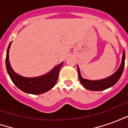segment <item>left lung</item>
Masks as SVG:
<instances>
[{"label": "left lung", "mask_w": 128, "mask_h": 128, "mask_svg": "<svg viewBox=\"0 0 128 128\" xmlns=\"http://www.w3.org/2000/svg\"><path fill=\"white\" fill-rule=\"evenodd\" d=\"M125 58H126V56H125V50H124L123 56H122V61H121V66L118 68V70L110 77L103 79V80H86V79L82 78V77L81 76L80 68L78 66L79 80L80 81L82 84L86 89L90 90H92V91L104 90H106V89L110 87H112L118 82V80L121 78L122 73H123L124 66H125Z\"/></svg>", "instance_id": "obj_1"}]
</instances>
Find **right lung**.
Wrapping results in <instances>:
<instances>
[{"mask_svg":"<svg viewBox=\"0 0 128 128\" xmlns=\"http://www.w3.org/2000/svg\"><path fill=\"white\" fill-rule=\"evenodd\" d=\"M12 42H10L7 50V56L5 60L6 68L8 74L10 75L13 83L20 89L22 91L33 94H40L48 91L56 85L58 79L60 70L61 68L63 62L54 67L50 72L46 75L37 78H25L18 75L10 65L9 60V50Z\"/></svg>","mask_w":128,"mask_h":128,"instance_id":"add662e5","label":"right lung"}]
</instances>
